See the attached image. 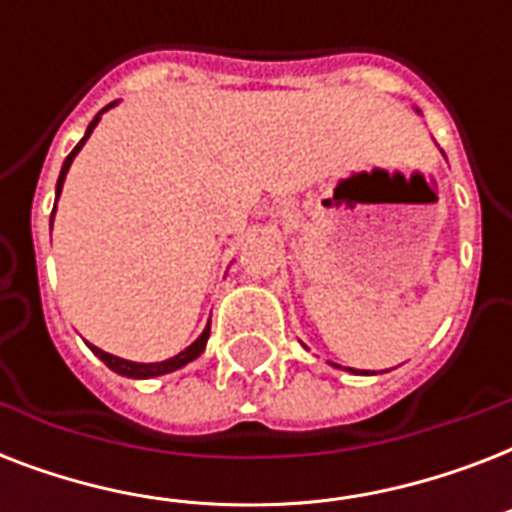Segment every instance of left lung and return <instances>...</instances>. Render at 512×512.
Instances as JSON below:
<instances>
[{
    "mask_svg": "<svg viewBox=\"0 0 512 512\" xmlns=\"http://www.w3.org/2000/svg\"><path fill=\"white\" fill-rule=\"evenodd\" d=\"M350 372H353V369H350ZM356 374H358V372H356Z\"/></svg>",
    "mask_w": 512,
    "mask_h": 512,
    "instance_id": "8db88e82",
    "label": "left lung"
}]
</instances>
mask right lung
<instances>
[{
  "label": "right lung",
  "instance_id": "1",
  "mask_svg": "<svg viewBox=\"0 0 512 512\" xmlns=\"http://www.w3.org/2000/svg\"><path fill=\"white\" fill-rule=\"evenodd\" d=\"M111 106H114V103H111ZM111 106H106V108H103V111H108V108H111ZM103 111H100V114H103ZM100 114L95 116V119H92L90 127H87V132H84V138L79 140V143H76L74 151H71V154L66 156V162H63V170H60V177H58V188H55V193H58V196H60V191H63V180H66L68 167H71V162H74V156L79 154V148H82L84 143H87V138H90L92 130H95V124L100 122ZM52 215H55V209H52ZM207 340H209V324H207V329H204V332H201V335L196 337V342H191L188 348L180 350L177 356L167 358V361H156V364H138V361H127V358L111 356V353L95 348V345H90V348H92V353H95V356H98L100 361H103V364L108 366V369H114L116 374H124V377H132V380H148V377H159V374L175 372V369H180V366L191 364L193 358H199L201 353H204V348H207Z\"/></svg>",
  "mask_w": 512,
  "mask_h": 512
}]
</instances>
